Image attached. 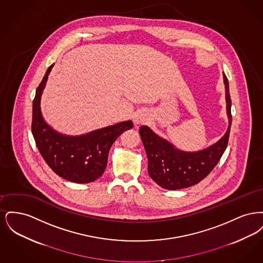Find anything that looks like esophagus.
Here are the masks:
<instances>
[{"mask_svg":"<svg viewBox=\"0 0 263 263\" xmlns=\"http://www.w3.org/2000/svg\"><path fill=\"white\" fill-rule=\"evenodd\" d=\"M148 117H149V115H148L147 111H145V110H140V111H138V112L135 114V116H134V122H135L136 124H144L145 122H147Z\"/></svg>","mask_w":263,"mask_h":263,"instance_id":"1","label":"esophagus"}]
</instances>
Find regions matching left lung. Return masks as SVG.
<instances>
[{
	"label": "left lung",
	"instance_id": "left-lung-1",
	"mask_svg": "<svg viewBox=\"0 0 263 263\" xmlns=\"http://www.w3.org/2000/svg\"><path fill=\"white\" fill-rule=\"evenodd\" d=\"M223 76L229 126L225 135L212 146L198 152H183L155 134L148 126L140 127L139 133L148 157V173L161 187L175 190L195 185L212 172L222 158L232 125L229 82L225 74Z\"/></svg>",
	"mask_w": 263,
	"mask_h": 263
}]
</instances>
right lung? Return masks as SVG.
I'll use <instances>...</instances> for the list:
<instances>
[{
	"instance_id": "right-lung-1",
	"label": "right lung",
	"mask_w": 263,
	"mask_h": 263,
	"mask_svg": "<svg viewBox=\"0 0 263 263\" xmlns=\"http://www.w3.org/2000/svg\"><path fill=\"white\" fill-rule=\"evenodd\" d=\"M53 65L36 88L32 104L31 132L39 153L51 170L66 180L88 183L105 171L108 152L114 141L133 127L131 120L95 130L81 136H66L48 125L41 114L40 99Z\"/></svg>"
}]
</instances>
